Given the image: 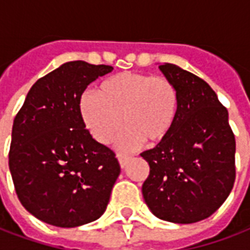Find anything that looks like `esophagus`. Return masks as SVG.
I'll use <instances>...</instances> for the list:
<instances>
[{
	"mask_svg": "<svg viewBox=\"0 0 250 250\" xmlns=\"http://www.w3.org/2000/svg\"><path fill=\"white\" fill-rule=\"evenodd\" d=\"M116 156H117V159H119L121 167H125V166H126V162L129 160V158H130V156L126 155V154H121V152H117V155Z\"/></svg>",
	"mask_w": 250,
	"mask_h": 250,
	"instance_id": "obj_1",
	"label": "esophagus"
}]
</instances>
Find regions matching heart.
<instances>
[{"label": "heart", "mask_w": 250, "mask_h": 250, "mask_svg": "<svg viewBox=\"0 0 250 250\" xmlns=\"http://www.w3.org/2000/svg\"><path fill=\"white\" fill-rule=\"evenodd\" d=\"M96 94H84L81 99L83 123L95 141L103 145L123 124L126 125L116 141L123 150L163 141L177 115L179 92L164 75L120 73L100 83Z\"/></svg>", "instance_id": "1"}]
</instances>
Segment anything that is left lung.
Here are the masks:
<instances>
[{"instance_id": "obj_1", "label": "left lung", "mask_w": 250, "mask_h": 250, "mask_svg": "<svg viewBox=\"0 0 250 250\" xmlns=\"http://www.w3.org/2000/svg\"><path fill=\"white\" fill-rule=\"evenodd\" d=\"M179 92L167 137L141 154L150 166L145 202L159 219L189 224L212 215L236 179V141L228 111L204 79L173 63L160 65Z\"/></svg>"}]
</instances>
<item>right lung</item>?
Listing matches in <instances>:
<instances>
[{"mask_svg": "<svg viewBox=\"0 0 250 250\" xmlns=\"http://www.w3.org/2000/svg\"><path fill=\"white\" fill-rule=\"evenodd\" d=\"M113 67L70 61L38 79L13 124L9 168L27 211L44 223L71 228L103 215L120 164L83 123L87 86Z\"/></svg>", "mask_w": 250, "mask_h": 250, "instance_id": "1", "label": "right lung"}]
</instances>
